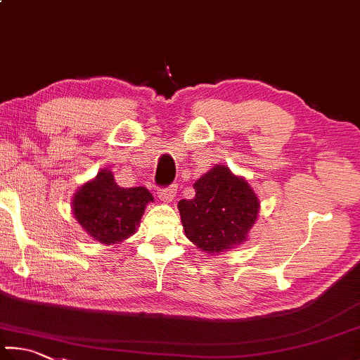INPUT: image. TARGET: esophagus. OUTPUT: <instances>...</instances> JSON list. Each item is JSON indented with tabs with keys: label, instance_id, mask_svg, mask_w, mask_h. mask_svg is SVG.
Wrapping results in <instances>:
<instances>
[{
	"label": "esophagus",
	"instance_id": "esophagus-1",
	"mask_svg": "<svg viewBox=\"0 0 360 360\" xmlns=\"http://www.w3.org/2000/svg\"><path fill=\"white\" fill-rule=\"evenodd\" d=\"M176 192H178V187H176V186H169V187H165V188H159V191H158V197H159L162 201L169 202V201L174 200Z\"/></svg>",
	"mask_w": 360,
	"mask_h": 360
}]
</instances>
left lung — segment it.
Returning a JSON list of instances; mask_svg holds the SVG:
<instances>
[{"mask_svg": "<svg viewBox=\"0 0 360 360\" xmlns=\"http://www.w3.org/2000/svg\"><path fill=\"white\" fill-rule=\"evenodd\" d=\"M193 188V200L178 202L188 240L207 255L244 244L259 212V198L247 179L215 165L200 176Z\"/></svg>", "mask_w": 360, "mask_h": 360, "instance_id": "1", "label": "left lung"}]
</instances>
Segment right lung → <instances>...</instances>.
Returning a JSON list of instances; mask_svg holds the SVG:
<instances>
[{
    "mask_svg": "<svg viewBox=\"0 0 360 360\" xmlns=\"http://www.w3.org/2000/svg\"><path fill=\"white\" fill-rule=\"evenodd\" d=\"M153 201L146 187H120L113 173L103 168L78 187L72 198V214L91 239L113 245L132 236L148 202Z\"/></svg>",
    "mask_w": 360,
    "mask_h": 360,
    "instance_id": "add662e5",
    "label": "right lung"
}]
</instances>
